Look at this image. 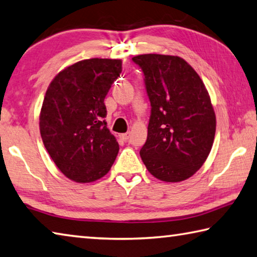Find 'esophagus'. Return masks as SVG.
<instances>
[{"label": "esophagus", "mask_w": 257, "mask_h": 257, "mask_svg": "<svg viewBox=\"0 0 257 257\" xmlns=\"http://www.w3.org/2000/svg\"><path fill=\"white\" fill-rule=\"evenodd\" d=\"M120 138L122 139V141H124V142H127L128 139L130 138V133H125V134H121L120 135Z\"/></svg>", "instance_id": "1"}]
</instances>
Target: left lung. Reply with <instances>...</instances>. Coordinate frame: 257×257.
<instances>
[{
	"label": "left lung",
	"instance_id": "1",
	"mask_svg": "<svg viewBox=\"0 0 257 257\" xmlns=\"http://www.w3.org/2000/svg\"><path fill=\"white\" fill-rule=\"evenodd\" d=\"M133 62L142 68L151 102L147 141L141 157L149 173L165 182L189 179L211 151L216 115L197 72L177 56L146 54Z\"/></svg>",
	"mask_w": 257,
	"mask_h": 257
}]
</instances>
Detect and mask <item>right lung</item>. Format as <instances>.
I'll return each instance as SVG.
<instances>
[{
	"mask_svg": "<svg viewBox=\"0 0 257 257\" xmlns=\"http://www.w3.org/2000/svg\"><path fill=\"white\" fill-rule=\"evenodd\" d=\"M122 72L120 59L91 58L73 64L50 83L40 112V134L62 173L87 183L110 171L119 152L106 127L104 99Z\"/></svg>",
	"mask_w": 257,
	"mask_h": 257,
	"instance_id": "1",
	"label": "right lung"
}]
</instances>
